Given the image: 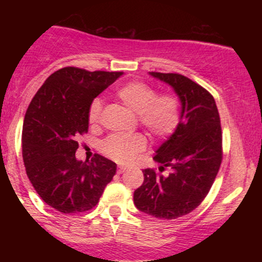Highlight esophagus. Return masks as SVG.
<instances>
[{
  "label": "esophagus",
  "mask_w": 262,
  "mask_h": 262,
  "mask_svg": "<svg viewBox=\"0 0 262 262\" xmlns=\"http://www.w3.org/2000/svg\"><path fill=\"white\" fill-rule=\"evenodd\" d=\"M124 171H125V167H123V166H118V167H117V173H119V175L124 172Z\"/></svg>",
  "instance_id": "34e87169"
}]
</instances>
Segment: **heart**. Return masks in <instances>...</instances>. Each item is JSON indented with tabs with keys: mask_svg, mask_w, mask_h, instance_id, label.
Returning a JSON list of instances; mask_svg holds the SVG:
<instances>
[{
	"mask_svg": "<svg viewBox=\"0 0 262 262\" xmlns=\"http://www.w3.org/2000/svg\"><path fill=\"white\" fill-rule=\"evenodd\" d=\"M118 100L137 113L138 122L154 138H167L179 127L181 121V103L173 93H161L144 81H130L117 90ZM102 102L98 98L92 101L89 110V122L98 124L101 119ZM146 145L141 134H113L102 143L101 150L113 160L127 164Z\"/></svg>",
	"mask_w": 262,
	"mask_h": 262,
	"instance_id": "1",
	"label": "heart"
}]
</instances>
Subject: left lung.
Returning a JSON list of instances; mask_svg holds the SVG:
<instances>
[{
  "label": "left lung",
  "instance_id": "1",
  "mask_svg": "<svg viewBox=\"0 0 262 262\" xmlns=\"http://www.w3.org/2000/svg\"><path fill=\"white\" fill-rule=\"evenodd\" d=\"M173 87L182 104L181 121L158 149L159 171L145 169L144 182L134 191V204L146 214L176 219L196 209L208 194L223 160L221 117L214 98L204 87L180 74L150 73Z\"/></svg>",
  "mask_w": 262,
  "mask_h": 262
}]
</instances>
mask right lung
<instances>
[{
  "instance_id": "1",
  "label": "right lung",
  "mask_w": 262,
  "mask_h": 262,
  "mask_svg": "<svg viewBox=\"0 0 262 262\" xmlns=\"http://www.w3.org/2000/svg\"><path fill=\"white\" fill-rule=\"evenodd\" d=\"M123 73L89 71L68 66L50 75L26 112L22 155L26 172L48 206L73 214L92 209L117 165L95 154L79 161L77 138L89 130V110L93 98Z\"/></svg>"
}]
</instances>
